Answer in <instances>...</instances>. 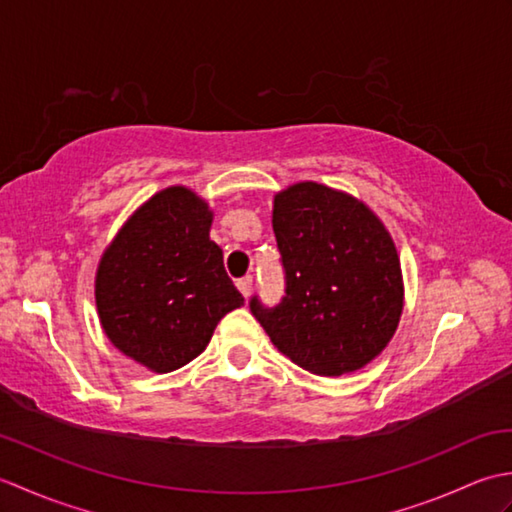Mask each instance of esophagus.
I'll list each match as a JSON object with an SVG mask.
<instances>
[{
    "instance_id": "esophagus-1",
    "label": "esophagus",
    "mask_w": 512,
    "mask_h": 512,
    "mask_svg": "<svg viewBox=\"0 0 512 512\" xmlns=\"http://www.w3.org/2000/svg\"><path fill=\"white\" fill-rule=\"evenodd\" d=\"M237 288H239V292H242L244 297H248L250 290H253V275H246L242 279H237Z\"/></svg>"
}]
</instances>
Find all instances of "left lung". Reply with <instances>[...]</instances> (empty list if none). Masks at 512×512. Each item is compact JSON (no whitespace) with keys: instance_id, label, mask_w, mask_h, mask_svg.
<instances>
[{"instance_id":"1","label":"left lung","mask_w":512,"mask_h":512,"mask_svg":"<svg viewBox=\"0 0 512 512\" xmlns=\"http://www.w3.org/2000/svg\"><path fill=\"white\" fill-rule=\"evenodd\" d=\"M273 231L286 295L250 297V312L281 354L319 376L361 369L385 350L402 312L396 246L352 195L299 182L275 195Z\"/></svg>"}]
</instances>
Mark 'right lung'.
Segmentation results:
<instances>
[{
	"label": "right lung",
	"instance_id": "1",
	"mask_svg": "<svg viewBox=\"0 0 512 512\" xmlns=\"http://www.w3.org/2000/svg\"><path fill=\"white\" fill-rule=\"evenodd\" d=\"M209 228L206 202L171 187L140 206L99 264L96 308L105 334L154 372L193 361L224 314L244 306Z\"/></svg>",
	"mask_w": 512,
	"mask_h": 512
}]
</instances>
